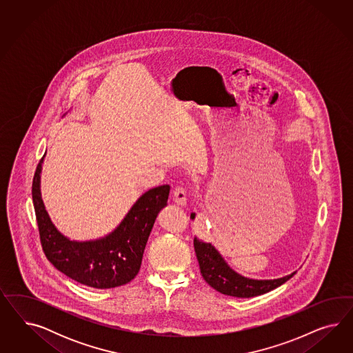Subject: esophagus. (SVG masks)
I'll list each match as a JSON object with an SVG mask.
<instances>
[{"label":"esophagus","mask_w":353,"mask_h":353,"mask_svg":"<svg viewBox=\"0 0 353 353\" xmlns=\"http://www.w3.org/2000/svg\"><path fill=\"white\" fill-rule=\"evenodd\" d=\"M172 201L177 205L183 207L186 204V192L182 186H176L172 192Z\"/></svg>","instance_id":"1"}]
</instances>
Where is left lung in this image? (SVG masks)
I'll use <instances>...</instances> for the list:
<instances>
[{"label":"left lung","instance_id":"8db88e82","mask_svg":"<svg viewBox=\"0 0 353 353\" xmlns=\"http://www.w3.org/2000/svg\"><path fill=\"white\" fill-rule=\"evenodd\" d=\"M192 217H194V214H192ZM194 250L204 281L216 291L235 298H252L263 295L277 289L278 286L283 285L295 274L294 272L290 276L277 279H250L235 273L211 243H204L195 236Z\"/></svg>","mask_w":353,"mask_h":353}]
</instances>
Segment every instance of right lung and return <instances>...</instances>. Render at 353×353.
I'll list each match as a JSON object with an SVG mask.
<instances>
[{
  "label": "right lung",
  "instance_id": "obj_1",
  "mask_svg": "<svg viewBox=\"0 0 353 353\" xmlns=\"http://www.w3.org/2000/svg\"><path fill=\"white\" fill-rule=\"evenodd\" d=\"M41 163L32 182V199L40 242L48 260L67 277L94 289L127 285L139 274L150 232L161 208L167 205L170 186L161 185L145 192L121 224L102 239L70 241L52 224L40 194Z\"/></svg>",
  "mask_w": 353,
  "mask_h": 353
}]
</instances>
